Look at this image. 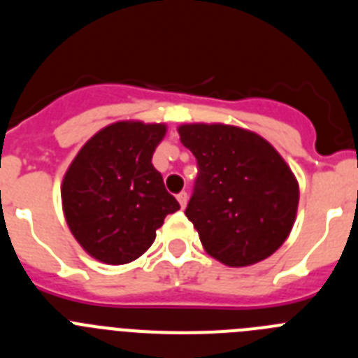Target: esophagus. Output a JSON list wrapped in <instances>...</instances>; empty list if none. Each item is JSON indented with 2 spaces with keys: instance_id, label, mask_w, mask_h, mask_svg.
<instances>
[{
  "instance_id": "34e87169",
  "label": "esophagus",
  "mask_w": 358,
  "mask_h": 358,
  "mask_svg": "<svg viewBox=\"0 0 358 358\" xmlns=\"http://www.w3.org/2000/svg\"><path fill=\"white\" fill-rule=\"evenodd\" d=\"M177 201H179L181 208H185L186 202H188V194H186V192H181V194L177 195Z\"/></svg>"
}]
</instances>
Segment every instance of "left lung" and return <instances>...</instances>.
Here are the masks:
<instances>
[{
	"mask_svg": "<svg viewBox=\"0 0 358 358\" xmlns=\"http://www.w3.org/2000/svg\"><path fill=\"white\" fill-rule=\"evenodd\" d=\"M177 132L199 164L185 213L204 251L227 267H248L276 252L299 204L296 176L276 148L224 123H185Z\"/></svg>",
	"mask_w": 358,
	"mask_h": 358,
	"instance_id": "left-lung-1",
	"label": "left lung"
}]
</instances>
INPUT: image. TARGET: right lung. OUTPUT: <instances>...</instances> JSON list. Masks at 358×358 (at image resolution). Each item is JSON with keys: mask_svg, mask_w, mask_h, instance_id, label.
Segmentation results:
<instances>
[{"mask_svg": "<svg viewBox=\"0 0 358 358\" xmlns=\"http://www.w3.org/2000/svg\"><path fill=\"white\" fill-rule=\"evenodd\" d=\"M164 134V123H110L85 141L66 170L61 186L66 222L94 260L134 262L156 240L164 217L179 210L152 164Z\"/></svg>", "mask_w": 358, "mask_h": 358, "instance_id": "right-lung-1", "label": "right lung"}]
</instances>
